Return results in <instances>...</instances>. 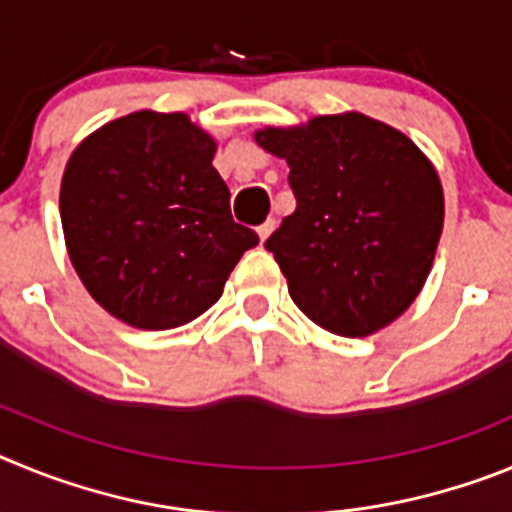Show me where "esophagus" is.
<instances>
[{"instance_id":"esophagus-1","label":"esophagus","mask_w":512,"mask_h":512,"mask_svg":"<svg viewBox=\"0 0 512 512\" xmlns=\"http://www.w3.org/2000/svg\"><path fill=\"white\" fill-rule=\"evenodd\" d=\"M277 228V220H274V217H269V220H266V223H261L259 228H256V233H259V238H261V243L266 241V238H269L271 235V230Z\"/></svg>"}]
</instances>
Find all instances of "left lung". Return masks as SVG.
I'll list each match as a JSON object with an SVG mask.
<instances>
[{"label":"left lung","instance_id":"left-lung-1","mask_svg":"<svg viewBox=\"0 0 512 512\" xmlns=\"http://www.w3.org/2000/svg\"><path fill=\"white\" fill-rule=\"evenodd\" d=\"M256 140L289 164L297 207L264 246L295 305L346 338L408 310L443 228L441 182L413 140L359 112L266 128Z\"/></svg>","mask_w":512,"mask_h":512}]
</instances>
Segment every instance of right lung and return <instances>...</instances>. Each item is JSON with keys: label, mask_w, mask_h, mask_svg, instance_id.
<instances>
[{"label": "right lung", "mask_w": 512, "mask_h": 512, "mask_svg": "<svg viewBox=\"0 0 512 512\" xmlns=\"http://www.w3.org/2000/svg\"><path fill=\"white\" fill-rule=\"evenodd\" d=\"M215 140L182 112H133L89 135L61 182V225L89 295L169 330L210 310L259 235L230 215Z\"/></svg>", "instance_id": "add662e5"}]
</instances>
